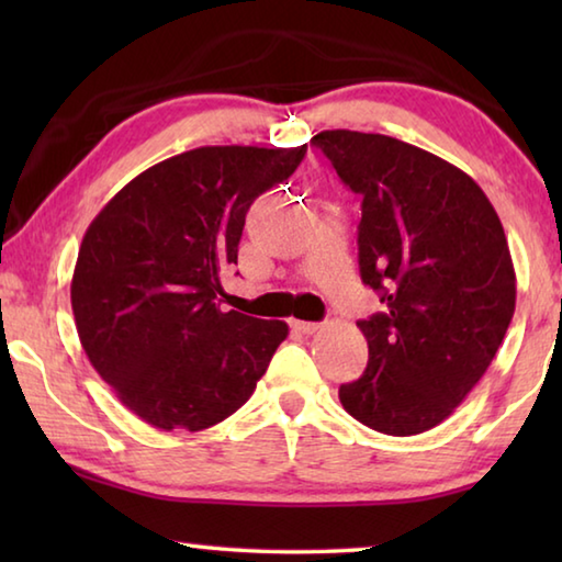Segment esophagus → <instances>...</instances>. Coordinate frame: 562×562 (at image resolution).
Returning a JSON list of instances; mask_svg holds the SVG:
<instances>
[{
  "instance_id": "34e87169",
  "label": "esophagus",
  "mask_w": 562,
  "mask_h": 562,
  "mask_svg": "<svg viewBox=\"0 0 562 562\" xmlns=\"http://www.w3.org/2000/svg\"><path fill=\"white\" fill-rule=\"evenodd\" d=\"M322 325L319 322H300V319H292V329L302 331V335H315Z\"/></svg>"
}]
</instances>
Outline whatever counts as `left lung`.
<instances>
[{
    "mask_svg": "<svg viewBox=\"0 0 562 562\" xmlns=\"http://www.w3.org/2000/svg\"><path fill=\"white\" fill-rule=\"evenodd\" d=\"M361 195L359 272L386 312L357 322L369 361L339 386L349 416L414 436L453 414L516 312V270L486 193L449 160L382 133L312 138Z\"/></svg>",
    "mask_w": 562,
    "mask_h": 562,
    "instance_id": "8db88e82",
    "label": "left lung"
}]
</instances>
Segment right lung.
Returning <instances> with one entry per match:
<instances>
[{
    "label": "right lung",
    "instance_id": "right-lung-1",
    "mask_svg": "<svg viewBox=\"0 0 562 562\" xmlns=\"http://www.w3.org/2000/svg\"><path fill=\"white\" fill-rule=\"evenodd\" d=\"M297 148L203 146L123 186L83 235L71 278L81 347L121 404L156 429L203 431L252 396L280 319L221 307L245 215L288 180Z\"/></svg>",
    "mask_w": 562,
    "mask_h": 562
}]
</instances>
